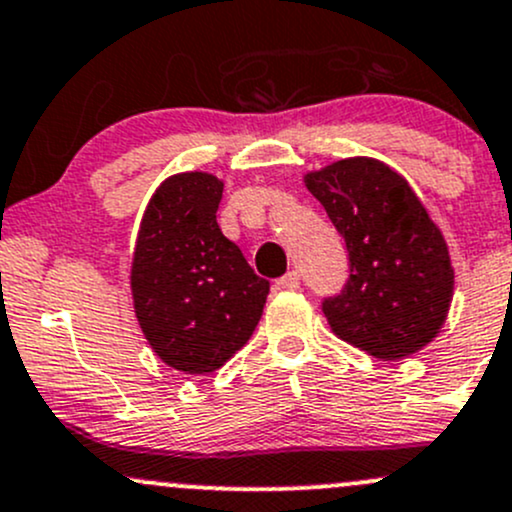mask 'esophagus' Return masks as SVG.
Here are the masks:
<instances>
[{"label":"esophagus","mask_w":512,"mask_h":512,"mask_svg":"<svg viewBox=\"0 0 512 512\" xmlns=\"http://www.w3.org/2000/svg\"><path fill=\"white\" fill-rule=\"evenodd\" d=\"M279 289H299V272H287L277 279Z\"/></svg>","instance_id":"34e87169"}]
</instances>
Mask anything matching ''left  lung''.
<instances>
[{"label": "left lung", "mask_w": 512, "mask_h": 512, "mask_svg": "<svg viewBox=\"0 0 512 512\" xmlns=\"http://www.w3.org/2000/svg\"><path fill=\"white\" fill-rule=\"evenodd\" d=\"M304 184L346 240L348 282L321 304L333 333L360 351L400 360L444 326L454 270L444 235L397 171L341 159Z\"/></svg>", "instance_id": "obj_1"}]
</instances>
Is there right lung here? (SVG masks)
I'll list each match as a JSON object with an SVG mask.
<instances>
[{
  "mask_svg": "<svg viewBox=\"0 0 512 512\" xmlns=\"http://www.w3.org/2000/svg\"><path fill=\"white\" fill-rule=\"evenodd\" d=\"M223 181L203 171L166 179L139 225L132 257L134 314L169 368L206 375L250 341L270 282L220 233Z\"/></svg>",
  "mask_w": 512,
  "mask_h": 512,
  "instance_id": "add662e5",
  "label": "right lung"
}]
</instances>
